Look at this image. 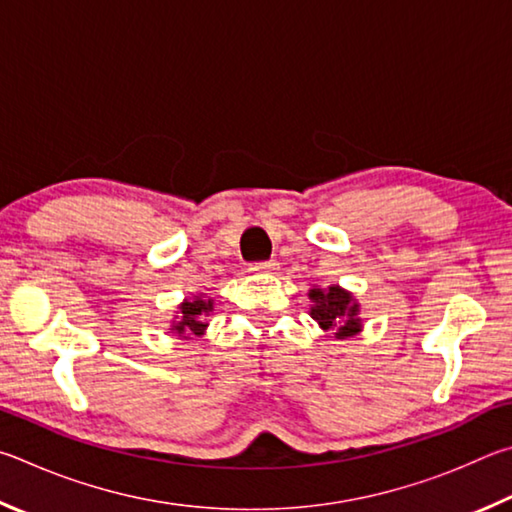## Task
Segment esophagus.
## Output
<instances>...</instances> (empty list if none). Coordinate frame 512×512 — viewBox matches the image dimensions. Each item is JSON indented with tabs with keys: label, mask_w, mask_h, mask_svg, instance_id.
I'll return each mask as SVG.
<instances>
[{
	"label": "esophagus",
	"mask_w": 512,
	"mask_h": 512,
	"mask_svg": "<svg viewBox=\"0 0 512 512\" xmlns=\"http://www.w3.org/2000/svg\"><path fill=\"white\" fill-rule=\"evenodd\" d=\"M251 272H276L279 270V263L276 261H263V263H254L249 267Z\"/></svg>",
	"instance_id": "esophagus-1"
}]
</instances>
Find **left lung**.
<instances>
[{
	"label": "left lung",
	"mask_w": 512,
	"mask_h": 512,
	"mask_svg": "<svg viewBox=\"0 0 512 512\" xmlns=\"http://www.w3.org/2000/svg\"><path fill=\"white\" fill-rule=\"evenodd\" d=\"M310 315L321 326V330H333L337 339L353 337L362 330L360 303L355 301L351 292H346L339 285L330 288H312L310 290Z\"/></svg>",
	"instance_id": "1"
}]
</instances>
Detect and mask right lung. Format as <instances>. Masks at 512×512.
Segmentation results:
<instances>
[{"mask_svg":"<svg viewBox=\"0 0 512 512\" xmlns=\"http://www.w3.org/2000/svg\"><path fill=\"white\" fill-rule=\"evenodd\" d=\"M213 312V301L204 299V297H193L186 299L182 306H179V321H173V333L177 337H202L206 330V321L204 317Z\"/></svg>","mask_w":512,"mask_h":512,"instance_id":"add662e5","label":"right lung"}]
</instances>
